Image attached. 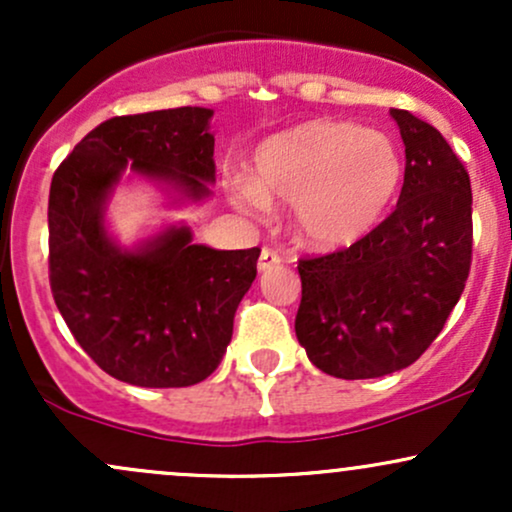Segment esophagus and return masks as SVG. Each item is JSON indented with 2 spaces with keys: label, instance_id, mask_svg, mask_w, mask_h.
I'll list each match as a JSON object with an SVG mask.
<instances>
[{
  "label": "esophagus",
  "instance_id": "esophagus-1",
  "mask_svg": "<svg viewBox=\"0 0 512 512\" xmlns=\"http://www.w3.org/2000/svg\"><path fill=\"white\" fill-rule=\"evenodd\" d=\"M279 262H281V260H279V255H276L274 250L262 248V252H260V260H257V269H260V272H267V269L276 267V264H279Z\"/></svg>",
  "mask_w": 512,
  "mask_h": 512
}]
</instances>
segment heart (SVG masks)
<instances>
[{
    "label": "heart",
    "mask_w": 512,
    "mask_h": 512,
    "mask_svg": "<svg viewBox=\"0 0 512 512\" xmlns=\"http://www.w3.org/2000/svg\"><path fill=\"white\" fill-rule=\"evenodd\" d=\"M402 175V158L385 134L349 122L310 120L257 146L250 182L238 180L231 197L248 214L291 204L298 243L337 252L361 243L383 221Z\"/></svg>",
    "instance_id": "heart-1"
}]
</instances>
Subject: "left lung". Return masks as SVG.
<instances>
[{
  "label": "left lung",
  "mask_w": 512,
  "mask_h": 512,
  "mask_svg": "<svg viewBox=\"0 0 512 512\" xmlns=\"http://www.w3.org/2000/svg\"><path fill=\"white\" fill-rule=\"evenodd\" d=\"M407 154L395 211L361 243L298 262L296 337L344 380L411 366L443 330L472 264V185L443 134L392 108Z\"/></svg>",
  "instance_id": "8db88e82"
}]
</instances>
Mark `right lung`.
<instances>
[{
	"label": "right lung",
	"mask_w": 512,
	"mask_h": 512,
	"mask_svg": "<svg viewBox=\"0 0 512 512\" xmlns=\"http://www.w3.org/2000/svg\"><path fill=\"white\" fill-rule=\"evenodd\" d=\"M211 115L187 105L105 120L52 175V296L81 349L122 383L187 387L209 378L257 276L260 248L197 245L182 223L122 248L105 226L125 170L175 192V202L211 197Z\"/></svg>",
	"instance_id": "right-lung-1"
}]
</instances>
